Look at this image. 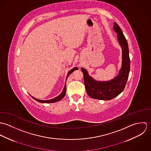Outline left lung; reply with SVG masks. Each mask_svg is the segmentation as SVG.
<instances>
[{
  "label": "left lung",
  "mask_w": 151,
  "mask_h": 151,
  "mask_svg": "<svg viewBox=\"0 0 151 151\" xmlns=\"http://www.w3.org/2000/svg\"><path fill=\"white\" fill-rule=\"evenodd\" d=\"M113 28L117 33L118 41L122 47V67L119 75L110 81L97 82L88 75L86 69L81 68L86 92L93 99L107 101L115 98L124 90L129 78L130 59L127 41L116 22H114Z\"/></svg>",
  "instance_id": "left-lung-1"
}]
</instances>
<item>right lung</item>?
Wrapping results in <instances>:
<instances>
[{
  "label": "right lung",
  "mask_w": 151,
  "mask_h": 151,
  "mask_svg": "<svg viewBox=\"0 0 151 151\" xmlns=\"http://www.w3.org/2000/svg\"><path fill=\"white\" fill-rule=\"evenodd\" d=\"M77 69H78L77 67H74V68H73V69H71V70H70V71H68L67 75V78H66V79L68 78V77L69 76V75H70L71 73H73L74 70H77ZM65 91H66V84H65V88H64L63 91H62V92L59 96H58L57 97H56V98H53V99H52L47 100V101H42V100H40V99H36V98H35L34 97H33V96H31V97H32L33 99H34L35 101L39 102H41V103H53V102H56L59 101H60L62 99H63V98H64L65 95Z\"/></svg>",
  "instance_id": "right-lung-1"
}]
</instances>
